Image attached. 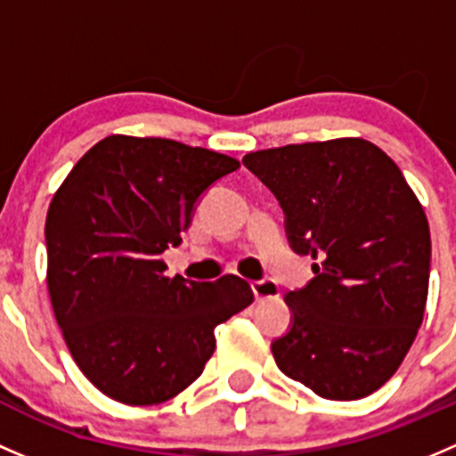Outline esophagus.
Segmentation results:
<instances>
[{
  "label": "esophagus",
  "instance_id": "34e87169",
  "mask_svg": "<svg viewBox=\"0 0 456 456\" xmlns=\"http://www.w3.org/2000/svg\"><path fill=\"white\" fill-rule=\"evenodd\" d=\"M252 292H255L256 300H265V298H276L279 297V285L270 279H263V281H255L252 283Z\"/></svg>",
  "mask_w": 456,
  "mask_h": 456
}]
</instances>
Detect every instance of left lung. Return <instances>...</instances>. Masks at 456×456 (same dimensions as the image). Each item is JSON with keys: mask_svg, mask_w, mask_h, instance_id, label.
<instances>
[{"mask_svg": "<svg viewBox=\"0 0 456 456\" xmlns=\"http://www.w3.org/2000/svg\"><path fill=\"white\" fill-rule=\"evenodd\" d=\"M314 279L289 292L276 367L325 400L367 397L406 358L424 321L430 230L400 167L373 142L336 138L248 153Z\"/></svg>", "mask_w": 456, "mask_h": 456, "instance_id": "1", "label": "left lung"}]
</instances>
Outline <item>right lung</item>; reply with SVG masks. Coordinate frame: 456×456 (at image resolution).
I'll use <instances>...</instances> for the list:
<instances>
[{
  "mask_svg": "<svg viewBox=\"0 0 456 456\" xmlns=\"http://www.w3.org/2000/svg\"><path fill=\"white\" fill-rule=\"evenodd\" d=\"M224 153L168 138L107 135L74 164L45 219L48 292L65 345L111 400L162 403L195 382L215 327L255 300L234 274L167 276L200 195L237 171Z\"/></svg>",
  "mask_w": 456,
  "mask_h": 456,
  "instance_id": "1",
  "label": "right lung"
}]
</instances>
